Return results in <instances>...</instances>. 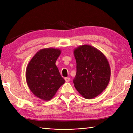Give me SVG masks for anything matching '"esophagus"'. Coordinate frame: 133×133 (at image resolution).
Returning <instances> with one entry per match:
<instances>
[{"instance_id": "1", "label": "esophagus", "mask_w": 133, "mask_h": 133, "mask_svg": "<svg viewBox=\"0 0 133 133\" xmlns=\"http://www.w3.org/2000/svg\"><path fill=\"white\" fill-rule=\"evenodd\" d=\"M64 79L66 81V82H67L70 81V78H64Z\"/></svg>"}]
</instances>
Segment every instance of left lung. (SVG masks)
<instances>
[{
  "mask_svg": "<svg viewBox=\"0 0 133 133\" xmlns=\"http://www.w3.org/2000/svg\"><path fill=\"white\" fill-rule=\"evenodd\" d=\"M74 54L77 62V74L73 80L74 86L84 98H94L106 88L111 75L106 56L90 45L76 48Z\"/></svg>",
  "mask_w": 133,
  "mask_h": 133,
  "instance_id": "8db88e82",
  "label": "left lung"
}]
</instances>
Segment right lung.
Masks as SVG:
<instances>
[{
	"label": "right lung",
	"instance_id": "1",
	"mask_svg": "<svg viewBox=\"0 0 133 133\" xmlns=\"http://www.w3.org/2000/svg\"><path fill=\"white\" fill-rule=\"evenodd\" d=\"M59 49L40 50L28 64L26 71L27 85L36 97L44 101L53 98L64 82L55 62L60 55Z\"/></svg>",
	"mask_w": 133,
	"mask_h": 133
}]
</instances>
